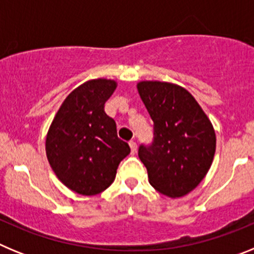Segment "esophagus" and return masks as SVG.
I'll return each instance as SVG.
<instances>
[{
    "mask_svg": "<svg viewBox=\"0 0 254 254\" xmlns=\"http://www.w3.org/2000/svg\"><path fill=\"white\" fill-rule=\"evenodd\" d=\"M129 147H131L132 154H136V152H137V143L134 142V141H129Z\"/></svg>",
    "mask_w": 254,
    "mask_h": 254,
    "instance_id": "obj_1",
    "label": "esophagus"
}]
</instances>
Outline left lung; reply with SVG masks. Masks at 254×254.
<instances>
[{"mask_svg": "<svg viewBox=\"0 0 254 254\" xmlns=\"http://www.w3.org/2000/svg\"><path fill=\"white\" fill-rule=\"evenodd\" d=\"M137 90L154 122V142L138 149L150 185L172 198L186 196L202 182L214 160L212 123L179 85L140 81Z\"/></svg>", "mask_w": 254, "mask_h": 254, "instance_id": "8db88e82", "label": "left lung"}]
</instances>
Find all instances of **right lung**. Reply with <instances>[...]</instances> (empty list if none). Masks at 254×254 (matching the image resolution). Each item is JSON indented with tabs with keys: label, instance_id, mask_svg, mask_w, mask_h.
Returning <instances> with one entry per match:
<instances>
[{
	"label": "right lung",
	"instance_id": "right-lung-1",
	"mask_svg": "<svg viewBox=\"0 0 254 254\" xmlns=\"http://www.w3.org/2000/svg\"><path fill=\"white\" fill-rule=\"evenodd\" d=\"M117 87L114 80L95 78L68 94L58 109L46 138L49 165L67 188L84 196L107 190L121 161L131 152L117 136L104 104Z\"/></svg>",
	"mask_w": 254,
	"mask_h": 254
}]
</instances>
